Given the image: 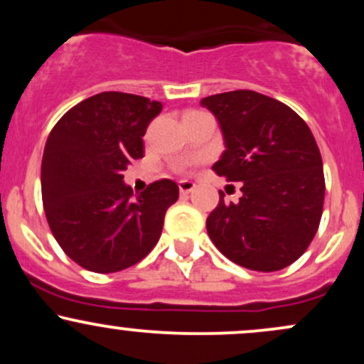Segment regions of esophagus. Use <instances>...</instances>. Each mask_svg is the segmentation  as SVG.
<instances>
[{
	"label": "esophagus",
	"mask_w": 364,
	"mask_h": 364,
	"mask_svg": "<svg viewBox=\"0 0 364 364\" xmlns=\"http://www.w3.org/2000/svg\"><path fill=\"white\" fill-rule=\"evenodd\" d=\"M179 186V191H181V195H190L191 191L195 190V183L193 181H188V179H181V181L178 183Z\"/></svg>",
	"instance_id": "esophagus-1"
}]
</instances>
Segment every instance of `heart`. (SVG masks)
Returning <instances> with one entry per match:
<instances>
[{
	"mask_svg": "<svg viewBox=\"0 0 364 364\" xmlns=\"http://www.w3.org/2000/svg\"><path fill=\"white\" fill-rule=\"evenodd\" d=\"M188 114H191V112H188Z\"/></svg>",
	"mask_w": 364,
	"mask_h": 364,
	"instance_id": "b5f03b06",
	"label": "heart"
}]
</instances>
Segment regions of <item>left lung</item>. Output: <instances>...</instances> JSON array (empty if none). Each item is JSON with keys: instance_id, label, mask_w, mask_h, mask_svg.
Returning <instances> with one entry per match:
<instances>
[{"instance_id": "obj_1", "label": "left lung", "mask_w": 364, "mask_h": 364, "mask_svg": "<svg viewBox=\"0 0 364 364\" xmlns=\"http://www.w3.org/2000/svg\"><path fill=\"white\" fill-rule=\"evenodd\" d=\"M219 121L225 150L212 166L241 181V198L207 217V232L224 257L257 272H275L306 252L323 210L318 145L289 106L253 90L200 101Z\"/></svg>"}]
</instances>
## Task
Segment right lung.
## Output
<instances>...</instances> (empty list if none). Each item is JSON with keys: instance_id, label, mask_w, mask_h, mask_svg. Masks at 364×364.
<instances>
[{"instance_id": "1", "label": "right lung", "mask_w": 364, "mask_h": 364, "mask_svg": "<svg viewBox=\"0 0 364 364\" xmlns=\"http://www.w3.org/2000/svg\"><path fill=\"white\" fill-rule=\"evenodd\" d=\"M161 111L141 95L101 92L49 133L41 166L46 219L63 252L90 272H119L147 257L178 200L173 179L136 196L123 181L128 164L144 157V135Z\"/></svg>"}]
</instances>
